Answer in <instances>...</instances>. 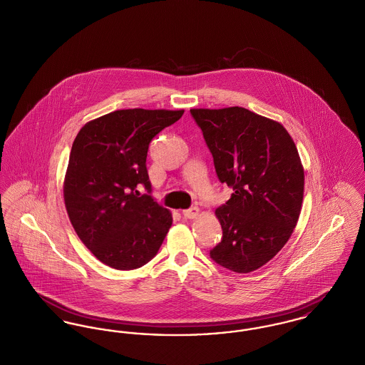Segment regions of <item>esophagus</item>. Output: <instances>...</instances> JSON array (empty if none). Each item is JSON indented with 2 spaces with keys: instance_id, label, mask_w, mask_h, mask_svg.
I'll use <instances>...</instances> for the list:
<instances>
[{
  "instance_id": "obj_1",
  "label": "esophagus",
  "mask_w": 365,
  "mask_h": 365,
  "mask_svg": "<svg viewBox=\"0 0 365 365\" xmlns=\"http://www.w3.org/2000/svg\"><path fill=\"white\" fill-rule=\"evenodd\" d=\"M182 216L185 219H195L199 216V209L197 207H190L187 210H182Z\"/></svg>"
}]
</instances>
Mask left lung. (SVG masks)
Wrapping results in <instances>:
<instances>
[{"mask_svg": "<svg viewBox=\"0 0 365 365\" xmlns=\"http://www.w3.org/2000/svg\"><path fill=\"white\" fill-rule=\"evenodd\" d=\"M203 133L220 182L232 188L216 209L221 242L210 257L234 272L264 266L297 224L304 171L282 124L245 108L191 109Z\"/></svg>", "mask_w": 365, "mask_h": 365, "instance_id": "obj_1", "label": "left lung"}]
</instances>
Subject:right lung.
<instances>
[{
	"instance_id": "right-lung-1",
	"label": "right lung",
	"mask_w": 365,
	"mask_h": 365,
	"mask_svg": "<svg viewBox=\"0 0 365 365\" xmlns=\"http://www.w3.org/2000/svg\"><path fill=\"white\" fill-rule=\"evenodd\" d=\"M184 110L123 109L87 123L74 140L65 175V206L76 234L99 262L143 267L162 246L171 213L150 195V141ZM143 185L146 195H140Z\"/></svg>"
}]
</instances>
